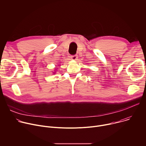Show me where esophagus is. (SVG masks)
Masks as SVG:
<instances>
[{
	"instance_id": "34e87169",
	"label": "esophagus",
	"mask_w": 146,
	"mask_h": 146,
	"mask_svg": "<svg viewBox=\"0 0 146 146\" xmlns=\"http://www.w3.org/2000/svg\"><path fill=\"white\" fill-rule=\"evenodd\" d=\"M77 58H78V56L77 55H74L71 56V58L73 60H76V59H77Z\"/></svg>"
}]
</instances>
